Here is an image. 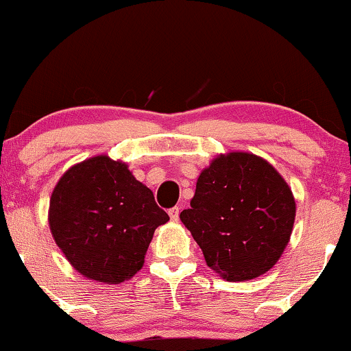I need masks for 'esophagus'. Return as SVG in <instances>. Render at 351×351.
<instances>
[{
    "instance_id": "esophagus-1",
    "label": "esophagus",
    "mask_w": 351,
    "mask_h": 351,
    "mask_svg": "<svg viewBox=\"0 0 351 351\" xmlns=\"http://www.w3.org/2000/svg\"><path fill=\"white\" fill-rule=\"evenodd\" d=\"M167 214H169V217H171V220H172V222H177V220H179V214H180V209H179V208H177V206H176V208H172V209H169V210H167Z\"/></svg>"
}]
</instances>
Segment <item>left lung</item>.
<instances>
[{"label":"left lung","mask_w":351,"mask_h":351,"mask_svg":"<svg viewBox=\"0 0 351 351\" xmlns=\"http://www.w3.org/2000/svg\"><path fill=\"white\" fill-rule=\"evenodd\" d=\"M180 220L208 267L227 281H247L280 261L291 239L295 199L282 176L247 152L215 156L201 171Z\"/></svg>","instance_id":"left-lung-1"}]
</instances>
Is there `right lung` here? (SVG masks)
I'll return each mask as SVG.
<instances>
[{"instance_id":"add662e5","label":"right lung","mask_w":351,"mask_h":351,"mask_svg":"<svg viewBox=\"0 0 351 351\" xmlns=\"http://www.w3.org/2000/svg\"><path fill=\"white\" fill-rule=\"evenodd\" d=\"M47 220L56 244L80 275L119 285L143 267L153 233L169 215L126 162L97 155L60 177Z\"/></svg>"}]
</instances>
